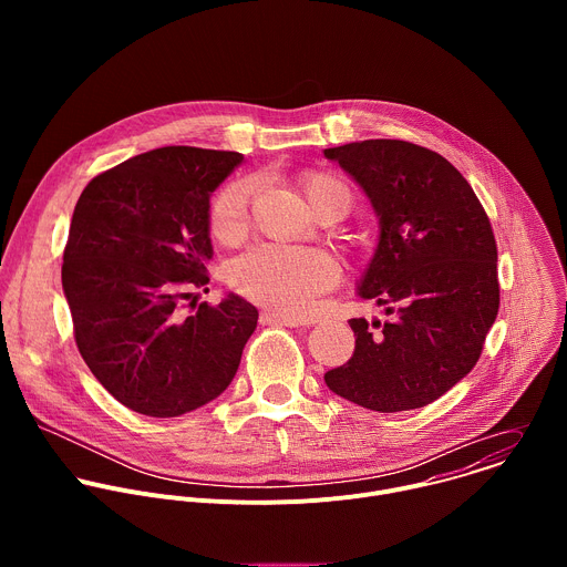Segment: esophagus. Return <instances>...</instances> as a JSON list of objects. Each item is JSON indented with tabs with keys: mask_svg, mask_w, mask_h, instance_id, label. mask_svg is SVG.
Listing matches in <instances>:
<instances>
[{
	"mask_svg": "<svg viewBox=\"0 0 567 567\" xmlns=\"http://www.w3.org/2000/svg\"><path fill=\"white\" fill-rule=\"evenodd\" d=\"M260 320L267 322V326H285V328H300V326H305L302 320H298L293 316H287V313H280V311H274V309H265L260 313Z\"/></svg>",
	"mask_w": 567,
	"mask_h": 567,
	"instance_id": "obj_1",
	"label": "esophagus"
}]
</instances>
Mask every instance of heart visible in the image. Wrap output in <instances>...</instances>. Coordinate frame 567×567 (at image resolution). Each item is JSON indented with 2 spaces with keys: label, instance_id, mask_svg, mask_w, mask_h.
I'll use <instances>...</instances> for the list:
<instances>
[{
  "label": "heart",
  "instance_id": "obj_1",
  "mask_svg": "<svg viewBox=\"0 0 567 567\" xmlns=\"http://www.w3.org/2000/svg\"><path fill=\"white\" fill-rule=\"evenodd\" d=\"M302 193L313 208L332 197H346L350 202L346 186L330 175L305 177ZM251 195V179H239L221 188L210 208V230L215 237L233 239L241 235L249 221ZM337 278L339 267L334 258L309 247L260 245L228 267V282L239 293L289 316L309 313L318 296L328 291Z\"/></svg>",
  "mask_w": 567,
  "mask_h": 567
}]
</instances>
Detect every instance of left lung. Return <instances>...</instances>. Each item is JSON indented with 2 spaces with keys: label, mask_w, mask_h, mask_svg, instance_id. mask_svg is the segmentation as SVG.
<instances>
[{
  "label": "left lung",
  "mask_w": 567,
  "mask_h": 567,
  "mask_svg": "<svg viewBox=\"0 0 567 567\" xmlns=\"http://www.w3.org/2000/svg\"><path fill=\"white\" fill-rule=\"evenodd\" d=\"M361 186L379 241L359 280L390 320L352 318L354 354L326 372L339 396L379 413L422 409L464 379L498 316V251L487 213L449 161L396 138L322 150Z\"/></svg>",
  "instance_id": "obj_1"
}]
</instances>
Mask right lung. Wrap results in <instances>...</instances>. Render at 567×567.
Returning a JSON list of instances; mask_svg holds the SVG:
<instances>
[{
  "label": "right lung",
  "mask_w": 567,
  "mask_h": 567,
  "mask_svg": "<svg viewBox=\"0 0 567 567\" xmlns=\"http://www.w3.org/2000/svg\"><path fill=\"white\" fill-rule=\"evenodd\" d=\"M241 161L156 147L94 177L73 208L62 289L75 346L134 413L179 417L213 401L256 332L258 309L237 293L184 305L208 282L210 195Z\"/></svg>",
  "instance_id": "right-lung-1"
}]
</instances>
